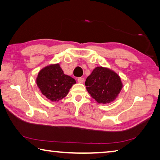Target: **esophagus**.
I'll use <instances>...</instances> for the list:
<instances>
[{
    "mask_svg": "<svg viewBox=\"0 0 160 160\" xmlns=\"http://www.w3.org/2000/svg\"><path fill=\"white\" fill-rule=\"evenodd\" d=\"M84 78H78V82L79 83H83L84 82Z\"/></svg>",
    "mask_w": 160,
    "mask_h": 160,
    "instance_id": "esophagus-1",
    "label": "esophagus"
}]
</instances>
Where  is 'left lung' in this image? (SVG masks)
Masks as SVG:
<instances>
[{"instance_id":"obj_1","label":"left lung","mask_w":160,"mask_h":160,"mask_svg":"<svg viewBox=\"0 0 160 160\" xmlns=\"http://www.w3.org/2000/svg\"><path fill=\"white\" fill-rule=\"evenodd\" d=\"M86 89L91 96L99 104H109L118 98L123 87L121 78L108 68L97 67L85 82Z\"/></svg>"}]
</instances>
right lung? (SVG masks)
Instances as JSON below:
<instances>
[{"mask_svg":"<svg viewBox=\"0 0 160 160\" xmlns=\"http://www.w3.org/2000/svg\"><path fill=\"white\" fill-rule=\"evenodd\" d=\"M76 83L73 78L64 73L58 63L42 68L36 78V84L40 91L52 102L62 100Z\"/></svg>","mask_w":160,"mask_h":160,"instance_id":"obj_1","label":"right lung"}]
</instances>
